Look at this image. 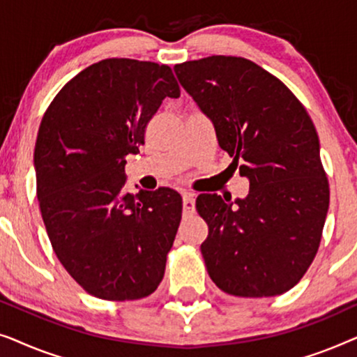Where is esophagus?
Wrapping results in <instances>:
<instances>
[{"mask_svg": "<svg viewBox=\"0 0 357 357\" xmlns=\"http://www.w3.org/2000/svg\"><path fill=\"white\" fill-rule=\"evenodd\" d=\"M183 211L192 214L195 211V195L190 192L183 193Z\"/></svg>", "mask_w": 357, "mask_h": 357, "instance_id": "1", "label": "esophagus"}]
</instances>
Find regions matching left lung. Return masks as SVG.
Wrapping results in <instances>:
<instances>
[{"label": "left lung", "instance_id": "8db88e82", "mask_svg": "<svg viewBox=\"0 0 357 357\" xmlns=\"http://www.w3.org/2000/svg\"><path fill=\"white\" fill-rule=\"evenodd\" d=\"M174 71L250 180L247 198L234 203L197 198L209 231L202 243L209 276L231 296L284 294L314 261L328 211L314 121L284 82L247 58L213 55Z\"/></svg>", "mask_w": 357, "mask_h": 357}]
</instances>
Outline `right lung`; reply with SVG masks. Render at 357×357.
<instances>
[{
    "mask_svg": "<svg viewBox=\"0 0 357 357\" xmlns=\"http://www.w3.org/2000/svg\"><path fill=\"white\" fill-rule=\"evenodd\" d=\"M165 97H180L170 66L107 58L61 87L38 128L33 164L48 238L99 299H143L164 278L182 197L165 187L125 192V164Z\"/></svg>",
    "mask_w": 357,
    "mask_h": 357,
    "instance_id": "1",
    "label": "right lung"
}]
</instances>
